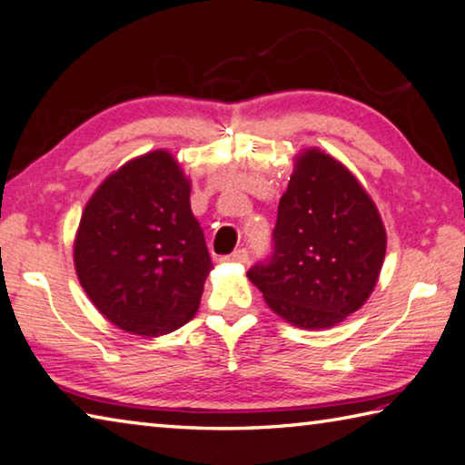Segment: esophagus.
<instances>
[{"label": "esophagus", "mask_w": 465, "mask_h": 465, "mask_svg": "<svg viewBox=\"0 0 465 465\" xmlns=\"http://www.w3.org/2000/svg\"><path fill=\"white\" fill-rule=\"evenodd\" d=\"M223 261H226V262H241V265H244V262H249V252L244 251V249H239V251H234L232 255L224 257Z\"/></svg>", "instance_id": "1"}]
</instances>
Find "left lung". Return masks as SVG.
Wrapping results in <instances>:
<instances>
[{
    "mask_svg": "<svg viewBox=\"0 0 465 465\" xmlns=\"http://www.w3.org/2000/svg\"><path fill=\"white\" fill-rule=\"evenodd\" d=\"M275 251L247 277L279 318L328 330L362 308L379 282L387 231L369 192L336 157L308 147L279 200Z\"/></svg>",
    "mask_w": 465,
    "mask_h": 465,
    "instance_id": "8db88e82",
    "label": "left lung"
}]
</instances>
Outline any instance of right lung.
Here are the masks:
<instances>
[{"mask_svg": "<svg viewBox=\"0 0 465 465\" xmlns=\"http://www.w3.org/2000/svg\"><path fill=\"white\" fill-rule=\"evenodd\" d=\"M190 190L176 157L155 150L109 173L86 203L73 247L76 277L119 330L157 338L196 315L213 261Z\"/></svg>", "mask_w": 465, "mask_h": 465, "instance_id": "add662e5", "label": "right lung"}]
</instances>
